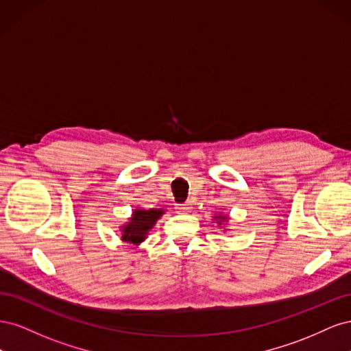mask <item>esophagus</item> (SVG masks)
<instances>
[{"label":"esophagus","instance_id":"esophagus-1","mask_svg":"<svg viewBox=\"0 0 351 351\" xmlns=\"http://www.w3.org/2000/svg\"><path fill=\"white\" fill-rule=\"evenodd\" d=\"M190 209H192V202H190V200L184 202V204H178L177 205V210L178 212H189Z\"/></svg>","mask_w":351,"mask_h":351}]
</instances>
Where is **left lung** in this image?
Here are the masks:
<instances>
[{"instance_id": "1", "label": "left lung", "mask_w": 351, "mask_h": 351, "mask_svg": "<svg viewBox=\"0 0 351 351\" xmlns=\"http://www.w3.org/2000/svg\"><path fill=\"white\" fill-rule=\"evenodd\" d=\"M217 218H224V217H217Z\"/></svg>"}]
</instances>
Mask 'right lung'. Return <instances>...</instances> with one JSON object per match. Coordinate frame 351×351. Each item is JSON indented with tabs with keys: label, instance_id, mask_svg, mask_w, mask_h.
Here are the masks:
<instances>
[{
	"label": "right lung",
	"instance_id": "add662e5",
	"mask_svg": "<svg viewBox=\"0 0 351 351\" xmlns=\"http://www.w3.org/2000/svg\"><path fill=\"white\" fill-rule=\"evenodd\" d=\"M164 214V210L161 209H149V210H143V209H136L134 214L130 219L129 224L124 227V234L123 240L129 241V243H141L146 239L147 231H149L156 219Z\"/></svg>",
	"mask_w": 351,
	"mask_h": 351
}]
</instances>
